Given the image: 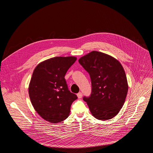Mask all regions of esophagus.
Wrapping results in <instances>:
<instances>
[{
    "instance_id": "obj_1",
    "label": "esophagus",
    "mask_w": 153,
    "mask_h": 153,
    "mask_svg": "<svg viewBox=\"0 0 153 153\" xmlns=\"http://www.w3.org/2000/svg\"><path fill=\"white\" fill-rule=\"evenodd\" d=\"M77 97H78L79 99H81V98L82 97V93H80V92H79V93L77 94Z\"/></svg>"
}]
</instances>
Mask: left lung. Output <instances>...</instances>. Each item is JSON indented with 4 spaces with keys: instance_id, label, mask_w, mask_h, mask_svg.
<instances>
[{
    "instance_id": "obj_1",
    "label": "left lung",
    "mask_w": 153,
    "mask_h": 153,
    "mask_svg": "<svg viewBox=\"0 0 153 153\" xmlns=\"http://www.w3.org/2000/svg\"><path fill=\"white\" fill-rule=\"evenodd\" d=\"M79 62L91 78V94L83 99L92 115L102 120L113 118L122 108L128 93L122 65L113 57L96 51L80 57Z\"/></svg>"
}]
</instances>
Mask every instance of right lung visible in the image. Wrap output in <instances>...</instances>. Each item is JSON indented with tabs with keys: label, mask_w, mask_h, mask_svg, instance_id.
<instances>
[{
	"label": "right lung",
	"mask_w": 153,
	"mask_h": 153,
	"mask_svg": "<svg viewBox=\"0 0 153 153\" xmlns=\"http://www.w3.org/2000/svg\"><path fill=\"white\" fill-rule=\"evenodd\" d=\"M76 60L73 56L53 57L40 63L33 71L28 88L31 102L39 116L49 122L66 119L77 99L64 78Z\"/></svg>",
	"instance_id": "1"
}]
</instances>
